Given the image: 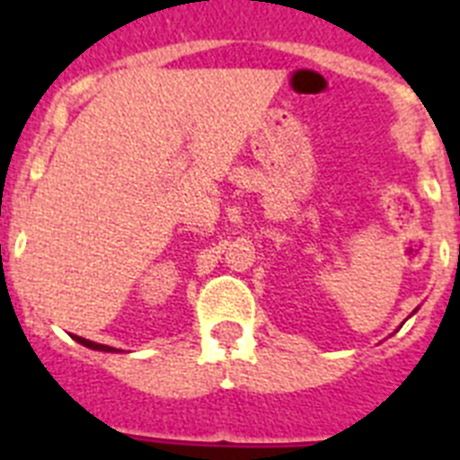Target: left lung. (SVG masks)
<instances>
[{"label":"left lung","mask_w":460,"mask_h":460,"mask_svg":"<svg viewBox=\"0 0 460 460\" xmlns=\"http://www.w3.org/2000/svg\"><path fill=\"white\" fill-rule=\"evenodd\" d=\"M412 313H417V308H414V311H412Z\"/></svg>","instance_id":"obj_1"}]
</instances>
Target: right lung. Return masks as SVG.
I'll list each match as a JSON object with an SVG mask.
<instances>
[{"label":"right lung","mask_w":460,"mask_h":460,"mask_svg":"<svg viewBox=\"0 0 460 460\" xmlns=\"http://www.w3.org/2000/svg\"><path fill=\"white\" fill-rule=\"evenodd\" d=\"M73 339L78 341L80 345H84V348H89V350H99V352H121V350H117V348H110V345H103V343H93V341H87V339H83V336H75V334H71Z\"/></svg>","instance_id":"add662e5"}]
</instances>
